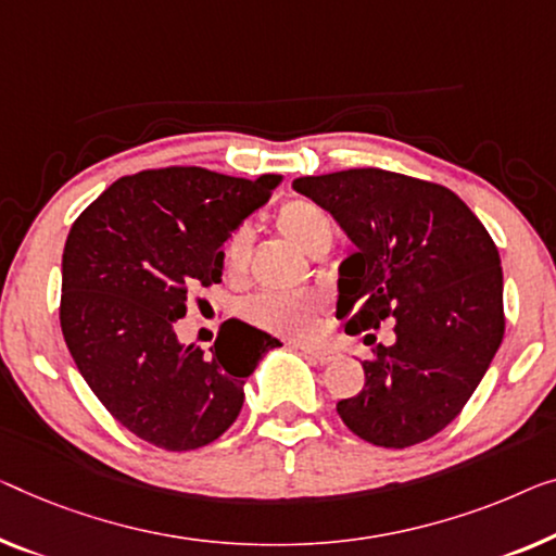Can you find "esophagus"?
<instances>
[{"label":"esophagus","instance_id":"esophagus-1","mask_svg":"<svg viewBox=\"0 0 556 556\" xmlns=\"http://www.w3.org/2000/svg\"><path fill=\"white\" fill-rule=\"evenodd\" d=\"M302 350L306 357L319 362V364H331L339 357V352L334 350V346H302Z\"/></svg>","mask_w":556,"mask_h":556}]
</instances>
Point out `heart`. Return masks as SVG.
Segmentation results:
<instances>
[{
    "label": "heart",
    "mask_w": 556,
    "mask_h": 556,
    "mask_svg": "<svg viewBox=\"0 0 556 556\" xmlns=\"http://www.w3.org/2000/svg\"><path fill=\"white\" fill-rule=\"evenodd\" d=\"M277 227L294 247L304 254L327 252L334 239V222L329 212L309 199H292L281 206L277 214ZM225 269L229 275H242L250 256V231L237 229L225 242ZM319 312V302L312 296H289V294H262L247 304V319L254 325L275 331L281 337L304 339L312 334L314 317Z\"/></svg>",
    "instance_id": "obj_1"
}]
</instances>
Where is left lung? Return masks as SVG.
I'll use <instances>...</instances> for the list:
<instances>
[{"mask_svg": "<svg viewBox=\"0 0 556 556\" xmlns=\"http://www.w3.org/2000/svg\"><path fill=\"white\" fill-rule=\"evenodd\" d=\"M292 187L357 247L337 279L346 334L394 319V344H377L362 362V392L337 402L339 417L364 442L389 450L442 432L504 337L502 262L490 231L446 187L396 172L346 169Z\"/></svg>", "mask_w": 556, "mask_h": 556, "instance_id": "8db88e82", "label": "left lung"}]
</instances>
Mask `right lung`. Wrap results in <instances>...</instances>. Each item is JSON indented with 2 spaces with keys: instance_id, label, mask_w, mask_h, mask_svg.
<instances>
[{
  "instance_id": "1",
  "label": "right lung",
  "mask_w": 556,
  "mask_h": 556,
  "mask_svg": "<svg viewBox=\"0 0 556 556\" xmlns=\"http://www.w3.org/2000/svg\"><path fill=\"white\" fill-rule=\"evenodd\" d=\"M279 181L147 169L114 181L70 229L64 342L106 412L160 450H199L225 434L242 412L247 377L281 344L239 319L225 321L210 354L174 331L194 289L219 285L222 247Z\"/></svg>"
}]
</instances>
